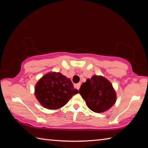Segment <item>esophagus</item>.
Returning a JSON list of instances; mask_svg holds the SVG:
<instances>
[{
  "instance_id": "1",
  "label": "esophagus",
  "mask_w": 148,
  "mask_h": 148,
  "mask_svg": "<svg viewBox=\"0 0 148 148\" xmlns=\"http://www.w3.org/2000/svg\"><path fill=\"white\" fill-rule=\"evenodd\" d=\"M80 86H81V84H75V87H76V88L77 89V90H79V87H80Z\"/></svg>"
}]
</instances>
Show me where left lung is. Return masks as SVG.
I'll list each match as a JSON object with an SVG mask.
<instances>
[{
    "label": "left lung",
    "mask_w": 148,
    "mask_h": 148,
    "mask_svg": "<svg viewBox=\"0 0 148 148\" xmlns=\"http://www.w3.org/2000/svg\"><path fill=\"white\" fill-rule=\"evenodd\" d=\"M89 108L96 113L109 110L116 101V95L111 83L101 76H92L82 84L79 90Z\"/></svg>",
    "instance_id": "1"
}]
</instances>
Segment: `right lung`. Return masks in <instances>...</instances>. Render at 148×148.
Returning a JSON list of instances; mask_svg holds the SVG:
<instances>
[{
    "instance_id": "obj_1",
    "label": "right lung",
    "mask_w": 148,
    "mask_h": 148,
    "mask_svg": "<svg viewBox=\"0 0 148 148\" xmlns=\"http://www.w3.org/2000/svg\"><path fill=\"white\" fill-rule=\"evenodd\" d=\"M78 92L71 80L60 72H50L39 80L35 86V96L42 106L56 110L64 106Z\"/></svg>"
}]
</instances>
